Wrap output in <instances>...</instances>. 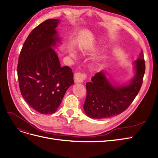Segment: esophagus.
<instances>
[{
  "label": "esophagus",
  "instance_id": "esophagus-1",
  "mask_svg": "<svg viewBox=\"0 0 158 158\" xmlns=\"http://www.w3.org/2000/svg\"><path fill=\"white\" fill-rule=\"evenodd\" d=\"M86 78V75L85 73H76L75 74V82L77 83H83L84 81Z\"/></svg>",
  "mask_w": 158,
  "mask_h": 158
}]
</instances>
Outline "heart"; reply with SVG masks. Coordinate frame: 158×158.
I'll return each instance as SVG.
<instances>
[{"mask_svg": "<svg viewBox=\"0 0 158 158\" xmlns=\"http://www.w3.org/2000/svg\"><path fill=\"white\" fill-rule=\"evenodd\" d=\"M70 54H71V55L73 56H75V52H73V50H71Z\"/></svg>", "mask_w": 158, "mask_h": 158, "instance_id": "b5f03b06", "label": "heart"}]
</instances>
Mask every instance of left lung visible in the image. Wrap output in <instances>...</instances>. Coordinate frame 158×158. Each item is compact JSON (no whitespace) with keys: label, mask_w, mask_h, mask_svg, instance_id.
<instances>
[{"label":"left lung","mask_w":158,"mask_h":158,"mask_svg":"<svg viewBox=\"0 0 158 158\" xmlns=\"http://www.w3.org/2000/svg\"><path fill=\"white\" fill-rule=\"evenodd\" d=\"M135 74L128 84H112L104 72L96 73L86 84V97L83 105L86 115L104 119L121 114L133 102L143 82L145 62L142 50L134 62Z\"/></svg>","instance_id":"left-lung-1"}]
</instances>
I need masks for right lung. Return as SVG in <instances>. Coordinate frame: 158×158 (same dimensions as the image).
Masks as SVG:
<instances>
[{
	"label": "right lung",
	"mask_w": 158,
	"mask_h": 158,
	"mask_svg": "<svg viewBox=\"0 0 158 158\" xmlns=\"http://www.w3.org/2000/svg\"><path fill=\"white\" fill-rule=\"evenodd\" d=\"M59 19H47L28 35L19 54L18 77L26 102L42 114L57 110L64 96L74 83L72 69L62 67L53 48L61 40L56 28Z\"/></svg>",
	"instance_id": "add662e5"
}]
</instances>
